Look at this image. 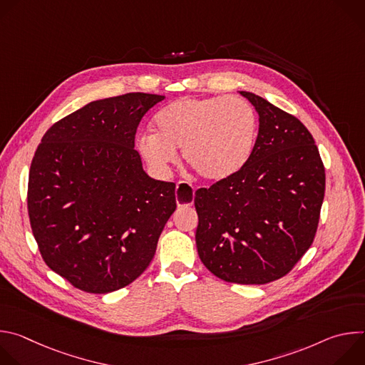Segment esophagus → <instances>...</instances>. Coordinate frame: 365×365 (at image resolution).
<instances>
[{"label": "esophagus", "mask_w": 365, "mask_h": 365, "mask_svg": "<svg viewBox=\"0 0 365 365\" xmlns=\"http://www.w3.org/2000/svg\"><path fill=\"white\" fill-rule=\"evenodd\" d=\"M195 190L190 185L185 182H179L176 186V202L178 206H189L193 203Z\"/></svg>", "instance_id": "1"}]
</instances>
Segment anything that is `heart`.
Here are the masks:
<instances>
[{
	"label": "heart",
	"instance_id": "1",
	"mask_svg": "<svg viewBox=\"0 0 365 365\" xmlns=\"http://www.w3.org/2000/svg\"><path fill=\"white\" fill-rule=\"evenodd\" d=\"M154 134L138 137L137 148L155 170L165 172L182 147L185 163L203 180L221 182L247 163L258 120L254 108L237 96L180 98L154 117Z\"/></svg>",
	"mask_w": 365,
	"mask_h": 365
}]
</instances>
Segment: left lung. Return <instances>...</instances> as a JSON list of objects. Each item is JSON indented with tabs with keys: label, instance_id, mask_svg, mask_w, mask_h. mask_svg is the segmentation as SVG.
I'll return each instance as SVG.
<instances>
[{
	"label": "left lung",
	"instance_id": "1",
	"mask_svg": "<svg viewBox=\"0 0 365 365\" xmlns=\"http://www.w3.org/2000/svg\"><path fill=\"white\" fill-rule=\"evenodd\" d=\"M258 113L247 163L195 192L196 247L217 277L266 284L286 276L314 242L325 168L309 130L264 98L241 91Z\"/></svg>",
	"mask_w": 365,
	"mask_h": 365
}]
</instances>
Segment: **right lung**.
Returning a JSON list of instances; mask_svg holds the SVG:
<instances>
[{"label": "right lung", "mask_w": 365, "mask_h": 365, "mask_svg": "<svg viewBox=\"0 0 365 365\" xmlns=\"http://www.w3.org/2000/svg\"><path fill=\"white\" fill-rule=\"evenodd\" d=\"M163 95L89 102L51 125L30 166L27 210L44 263L72 286L110 293L150 264L176 210V185L151 179L137 127Z\"/></svg>", "instance_id": "add662e5"}]
</instances>
